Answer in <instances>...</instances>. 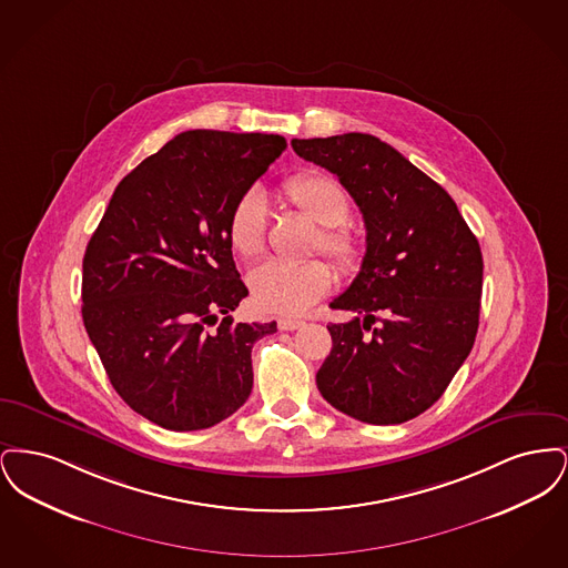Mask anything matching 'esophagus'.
<instances>
[{
	"label": "esophagus",
	"mask_w": 568,
	"mask_h": 568,
	"mask_svg": "<svg viewBox=\"0 0 568 568\" xmlns=\"http://www.w3.org/2000/svg\"><path fill=\"white\" fill-rule=\"evenodd\" d=\"M276 325H278V329L290 332V329H297L300 325H304V322H302V320H292V317H281V320L276 322Z\"/></svg>",
	"instance_id": "obj_1"
}]
</instances>
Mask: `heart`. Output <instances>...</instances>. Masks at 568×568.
I'll use <instances>...</instances> for the list:
<instances>
[{"instance_id":"heart-1","label":"heart","mask_w":568,"mask_h":568,"mask_svg":"<svg viewBox=\"0 0 568 568\" xmlns=\"http://www.w3.org/2000/svg\"><path fill=\"white\" fill-rule=\"evenodd\" d=\"M283 193L297 213L322 225L317 248L327 253L341 268L355 271L364 257L359 236L345 223L352 202L345 190L320 172H302L285 181ZM268 200L264 191L246 190L232 206L227 219V241L244 257L255 260L266 248ZM332 268L322 260L281 262L271 260L248 272V290L257 308L276 315H296L329 292Z\"/></svg>"}]
</instances>
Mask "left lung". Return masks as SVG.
<instances>
[{"instance_id": "obj_1", "label": "left lung", "mask_w": 568, "mask_h": 568, "mask_svg": "<svg viewBox=\"0 0 568 568\" xmlns=\"http://www.w3.org/2000/svg\"><path fill=\"white\" fill-rule=\"evenodd\" d=\"M292 146L338 176L366 225L362 268L329 302L357 317L327 325L332 352L317 387L353 419L408 422L443 396L475 345L479 243L452 195L375 135L294 138Z\"/></svg>"}]
</instances>
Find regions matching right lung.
Wrapping results in <instances>:
<instances>
[{"label": "right lung", "instance_id": "obj_1", "mask_svg": "<svg viewBox=\"0 0 568 568\" xmlns=\"http://www.w3.org/2000/svg\"><path fill=\"white\" fill-rule=\"evenodd\" d=\"M285 146L283 135L183 132L116 185L87 244V334L116 394L165 430L211 428L251 394L253 343L276 322L230 317L248 290L227 219Z\"/></svg>", "mask_w": 568, "mask_h": 568}]
</instances>
